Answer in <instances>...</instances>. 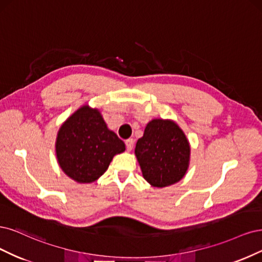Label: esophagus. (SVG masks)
I'll return each instance as SVG.
<instances>
[{"label": "esophagus", "instance_id": "obj_1", "mask_svg": "<svg viewBox=\"0 0 262 262\" xmlns=\"http://www.w3.org/2000/svg\"><path fill=\"white\" fill-rule=\"evenodd\" d=\"M125 145H126V149L130 151L134 148V139H127L125 141Z\"/></svg>", "mask_w": 262, "mask_h": 262}]
</instances>
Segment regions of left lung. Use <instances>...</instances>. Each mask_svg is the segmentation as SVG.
Listing matches in <instances>:
<instances>
[{
  "label": "left lung",
  "mask_w": 262,
  "mask_h": 262,
  "mask_svg": "<svg viewBox=\"0 0 262 262\" xmlns=\"http://www.w3.org/2000/svg\"><path fill=\"white\" fill-rule=\"evenodd\" d=\"M142 175L155 187L181 181L189 163L190 147L183 130L172 121L152 120L135 148Z\"/></svg>",
  "instance_id": "1"
}]
</instances>
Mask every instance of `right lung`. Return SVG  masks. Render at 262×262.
Wrapping results in <instances>:
<instances>
[{"instance_id": "add662e5", "label": "right lung", "mask_w": 262, "mask_h": 262, "mask_svg": "<svg viewBox=\"0 0 262 262\" xmlns=\"http://www.w3.org/2000/svg\"><path fill=\"white\" fill-rule=\"evenodd\" d=\"M56 158L64 173L78 183H92L102 175L125 143L110 130L98 110L85 105L61 126Z\"/></svg>"}]
</instances>
